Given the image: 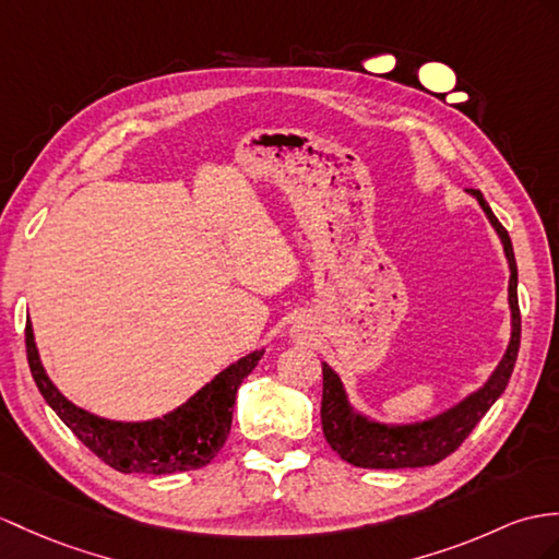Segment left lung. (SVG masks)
Listing matches in <instances>:
<instances>
[{"mask_svg":"<svg viewBox=\"0 0 559 559\" xmlns=\"http://www.w3.org/2000/svg\"><path fill=\"white\" fill-rule=\"evenodd\" d=\"M481 203L486 211L488 221L493 223L498 235L506 243V253L510 261V308H512V342L506 353V358L500 360L498 370L493 377L488 379V384L476 391L465 403H460L453 411L445 415L425 421V425L415 427H379L358 417L350 411L346 401V393L342 389L338 377L330 370V367L322 365V431L326 443L332 445V451L338 453V457L350 462L356 467L367 469H401V467H427L437 465L443 457L455 453L462 445L472 429L479 425L484 415L488 413L500 393L506 391L516 353H520V336H522V316H520V301H516V263H514V251L508 229L500 225L498 217L493 215L491 206H488L484 194L479 189H469Z\"/></svg>","mask_w":559,"mask_h":559,"instance_id":"8db88e82","label":"left lung"}]
</instances>
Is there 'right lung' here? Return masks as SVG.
I'll return each mask as SVG.
<instances>
[{
    "label": "right lung",
    "instance_id": "add662e5",
    "mask_svg": "<svg viewBox=\"0 0 559 559\" xmlns=\"http://www.w3.org/2000/svg\"><path fill=\"white\" fill-rule=\"evenodd\" d=\"M25 353H28L35 384L43 399L51 405V411L61 417L63 425L94 455L122 474H175L209 465L221 453L229 427H233L235 399L241 379L253 370L263 356L261 350H255L233 367H227L194 399H189L182 407H177L175 413L163 419L142 421V425H122V421L102 419L80 411L53 389L43 365H39L31 322L25 324Z\"/></svg>",
    "mask_w": 559,
    "mask_h": 559
}]
</instances>
